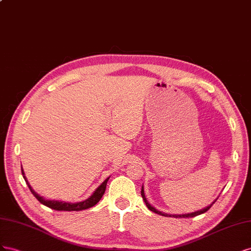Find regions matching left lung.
I'll return each instance as SVG.
<instances>
[{
	"instance_id": "8db88e82",
	"label": "left lung",
	"mask_w": 251,
	"mask_h": 251,
	"mask_svg": "<svg viewBox=\"0 0 251 251\" xmlns=\"http://www.w3.org/2000/svg\"><path fill=\"white\" fill-rule=\"evenodd\" d=\"M141 195H142V198H143V200H144V202L146 203V206L148 207V209L149 210H151V211H153V212H155V213H157V214H161V216H163V217H175V218H193V217H197V216H199V214H202V213H204V212H206L207 210L208 209H210V207L212 206V204L214 203H212L211 205H209L208 207H206V208H204L203 210H200V211H197V212H192V213H187V214H174V216H171V214H167V213H163V212H161V211H159V210H156L154 207H152L151 205H150L148 202H147V200H146V198H145V195H144V188L142 187V191H141Z\"/></svg>"
}]
</instances>
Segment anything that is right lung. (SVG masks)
Segmentation results:
<instances>
[{"instance_id": "right-lung-1", "label": "right lung", "mask_w": 251, "mask_h": 251, "mask_svg": "<svg viewBox=\"0 0 251 251\" xmlns=\"http://www.w3.org/2000/svg\"><path fill=\"white\" fill-rule=\"evenodd\" d=\"M22 175L25 178V181L28 185V187H29L30 191L32 195L37 198L38 201L40 203H42L43 205H45L47 207H49V208H52L54 210H64V211H80V210H84V209H88L90 208V207L95 206L100 200L102 199L104 192L106 190V185H107V182H108L109 177H107L106 180L101 184V186H99V188L95 191L94 195H92L89 199L85 200V201L83 202H80V203H66V202H59V201H51V200H46V199H43L42 197H40L37 192H35L31 187L29 183L27 182L26 177L24 176V171L22 170Z\"/></svg>"}]
</instances>
